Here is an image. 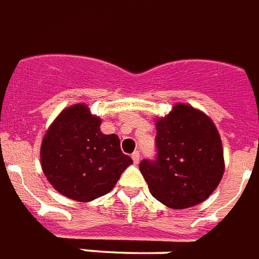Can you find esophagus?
<instances>
[{
  "mask_svg": "<svg viewBox=\"0 0 259 259\" xmlns=\"http://www.w3.org/2000/svg\"><path fill=\"white\" fill-rule=\"evenodd\" d=\"M132 159H133V162H135L136 164L139 163V162H140V152H139V151H135V152L132 154Z\"/></svg>",
  "mask_w": 259,
  "mask_h": 259,
  "instance_id": "obj_1",
  "label": "esophagus"
}]
</instances>
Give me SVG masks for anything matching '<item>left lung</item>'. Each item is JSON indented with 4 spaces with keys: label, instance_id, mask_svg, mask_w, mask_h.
<instances>
[{
    "label": "left lung",
    "instance_id": "left-lung-1",
    "mask_svg": "<svg viewBox=\"0 0 259 259\" xmlns=\"http://www.w3.org/2000/svg\"><path fill=\"white\" fill-rule=\"evenodd\" d=\"M154 159L140 171L155 199L171 208L196 206L214 192L224 174V152L211 119L191 105L177 104L156 122Z\"/></svg>",
    "mask_w": 259,
    "mask_h": 259
}]
</instances>
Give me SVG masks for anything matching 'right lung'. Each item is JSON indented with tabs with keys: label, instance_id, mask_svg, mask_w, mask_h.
I'll list each match as a JSON object with an SVG mask.
<instances>
[{
	"label": "right lung",
	"instance_id": "right-lung-1",
	"mask_svg": "<svg viewBox=\"0 0 259 259\" xmlns=\"http://www.w3.org/2000/svg\"><path fill=\"white\" fill-rule=\"evenodd\" d=\"M100 118L83 104L61 112L44 137V173L61 195L89 202L108 193L120 174L133 163L120 151L119 137L103 135Z\"/></svg>",
	"mask_w": 259,
	"mask_h": 259
}]
</instances>
